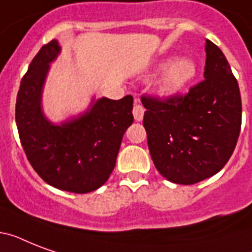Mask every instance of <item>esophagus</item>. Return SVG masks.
Masks as SVG:
<instances>
[{
	"instance_id": "obj_1",
	"label": "esophagus",
	"mask_w": 252,
	"mask_h": 252,
	"mask_svg": "<svg viewBox=\"0 0 252 252\" xmlns=\"http://www.w3.org/2000/svg\"><path fill=\"white\" fill-rule=\"evenodd\" d=\"M144 112H145V108L141 106V104H136L133 107V118L136 122H141L144 119Z\"/></svg>"
}]
</instances>
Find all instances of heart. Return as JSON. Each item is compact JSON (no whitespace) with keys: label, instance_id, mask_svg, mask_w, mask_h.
I'll return each instance as SVG.
<instances>
[{"label":"heart","instance_id":"1","mask_svg":"<svg viewBox=\"0 0 252 252\" xmlns=\"http://www.w3.org/2000/svg\"><path fill=\"white\" fill-rule=\"evenodd\" d=\"M156 70L157 72L163 70L158 84L159 93L162 95H174L183 90L188 82L195 77L196 65L189 59L179 57V59H174L170 63L167 61L159 63Z\"/></svg>","mask_w":252,"mask_h":252}]
</instances>
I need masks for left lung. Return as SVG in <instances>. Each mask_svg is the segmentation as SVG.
I'll return each mask as SVG.
<instances>
[{
  "mask_svg": "<svg viewBox=\"0 0 252 252\" xmlns=\"http://www.w3.org/2000/svg\"><path fill=\"white\" fill-rule=\"evenodd\" d=\"M205 80L186 95L141 96L144 126L156 168L176 184L211 178L234 152L242 123L238 82L222 51L205 43Z\"/></svg>",
  "mask_w": 252,
  "mask_h": 252,
  "instance_id": "8db88e82",
  "label": "left lung"
}]
</instances>
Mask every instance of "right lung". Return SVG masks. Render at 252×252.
<instances>
[{
    "label": "right lung",
    "instance_id": "right-lung-1",
    "mask_svg": "<svg viewBox=\"0 0 252 252\" xmlns=\"http://www.w3.org/2000/svg\"><path fill=\"white\" fill-rule=\"evenodd\" d=\"M60 51L53 39L33 57L18 91L15 122L37 175L63 191L87 193L106 183L114 170L123 136L133 123V98L93 99L80 116L51 123L41 108V94L49 64Z\"/></svg>",
    "mask_w": 252,
    "mask_h": 252
}]
</instances>
